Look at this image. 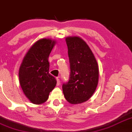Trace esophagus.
Segmentation results:
<instances>
[{
  "label": "esophagus",
  "mask_w": 132,
  "mask_h": 132,
  "mask_svg": "<svg viewBox=\"0 0 132 132\" xmlns=\"http://www.w3.org/2000/svg\"><path fill=\"white\" fill-rule=\"evenodd\" d=\"M56 80H57V84H56V85L58 86V85H60V79H59V78H58V77H57V78H56Z\"/></svg>",
  "instance_id": "esophagus-1"
}]
</instances>
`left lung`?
<instances>
[{
  "label": "left lung",
  "mask_w": 132,
  "mask_h": 132,
  "mask_svg": "<svg viewBox=\"0 0 132 132\" xmlns=\"http://www.w3.org/2000/svg\"><path fill=\"white\" fill-rule=\"evenodd\" d=\"M70 62V78L63 85V94L72 104L85 102L96 90L99 79L97 61L89 46L78 36L66 37Z\"/></svg>",
  "instance_id": "1"
}]
</instances>
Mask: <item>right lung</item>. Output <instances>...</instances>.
<instances>
[{
  "label": "right lung",
  "mask_w": 132,
  "mask_h": 132,
  "mask_svg": "<svg viewBox=\"0 0 132 132\" xmlns=\"http://www.w3.org/2000/svg\"><path fill=\"white\" fill-rule=\"evenodd\" d=\"M56 43V40L46 38L37 40L28 51L20 65V86L32 103H45L56 86V79L49 73L48 60Z\"/></svg>",
  "instance_id": "obj_1"
}]
</instances>
